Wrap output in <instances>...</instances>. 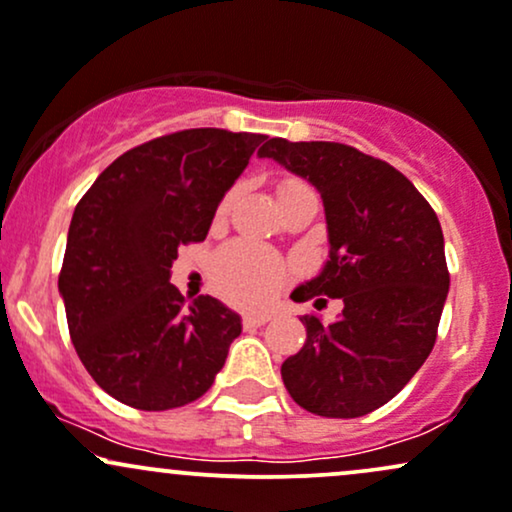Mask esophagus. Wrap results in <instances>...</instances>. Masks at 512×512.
I'll list each match as a JSON object with an SVG mask.
<instances>
[{"label":"esophagus","mask_w":512,"mask_h":512,"mask_svg":"<svg viewBox=\"0 0 512 512\" xmlns=\"http://www.w3.org/2000/svg\"><path fill=\"white\" fill-rule=\"evenodd\" d=\"M271 319L268 314H246L244 317V329H256V326H263Z\"/></svg>","instance_id":"obj_1"}]
</instances>
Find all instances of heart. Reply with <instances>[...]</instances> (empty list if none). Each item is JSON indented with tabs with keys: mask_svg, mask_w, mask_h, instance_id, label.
<instances>
[{
	"mask_svg": "<svg viewBox=\"0 0 512 512\" xmlns=\"http://www.w3.org/2000/svg\"><path fill=\"white\" fill-rule=\"evenodd\" d=\"M304 188L307 186L302 181H283L278 188V198L304 191ZM237 193L239 188H234L217 205V222L225 220ZM212 280H215V287L227 300L246 304V307H258V304L271 300L275 292L280 290V285L285 283V266L271 251L261 249L256 244L237 241V244H229L217 254L215 263H212Z\"/></svg>",
	"mask_w": 512,
	"mask_h": 512,
	"instance_id": "b5f03b06",
	"label": "heart"
}]
</instances>
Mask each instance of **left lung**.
<instances>
[{"label":"left lung","mask_w":512,"mask_h":512,"mask_svg":"<svg viewBox=\"0 0 512 512\" xmlns=\"http://www.w3.org/2000/svg\"><path fill=\"white\" fill-rule=\"evenodd\" d=\"M258 157L324 200L329 258L292 300H343L333 324L302 317L307 341L280 367L287 392L317 416H365L394 399L435 346L450 290L438 215L401 171L355 147L271 137Z\"/></svg>","instance_id":"left-lung-1"}]
</instances>
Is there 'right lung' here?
<instances>
[{
  "label": "right lung",
  "instance_id": "right-lung-1",
  "mask_svg": "<svg viewBox=\"0 0 512 512\" xmlns=\"http://www.w3.org/2000/svg\"><path fill=\"white\" fill-rule=\"evenodd\" d=\"M256 132L181 130L120 154L74 208L60 287L86 372L132 409L166 411L203 396L241 333L210 295L171 285L181 244L212 217L251 154Z\"/></svg>",
  "mask_w": 512,
  "mask_h": 512
}]
</instances>
